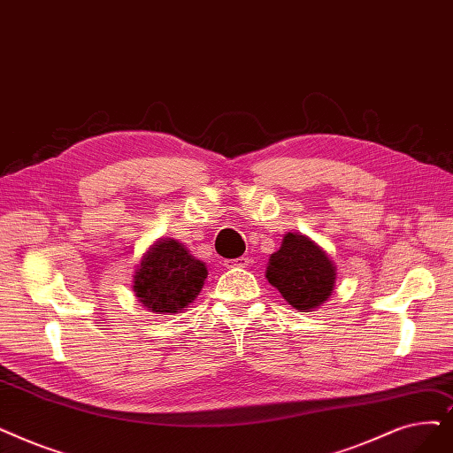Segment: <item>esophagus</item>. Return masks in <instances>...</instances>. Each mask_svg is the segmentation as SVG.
I'll return each mask as SVG.
<instances>
[{"label":"esophagus","mask_w":453,"mask_h":453,"mask_svg":"<svg viewBox=\"0 0 453 453\" xmlns=\"http://www.w3.org/2000/svg\"><path fill=\"white\" fill-rule=\"evenodd\" d=\"M251 263L250 257H239V259H229L226 261L227 268H246Z\"/></svg>","instance_id":"34e87169"}]
</instances>
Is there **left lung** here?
Wrapping results in <instances>:
<instances>
[{"instance_id":"8db88e82","label":"left lung","mask_w":453,"mask_h":453,"mask_svg":"<svg viewBox=\"0 0 453 453\" xmlns=\"http://www.w3.org/2000/svg\"><path fill=\"white\" fill-rule=\"evenodd\" d=\"M266 280L281 292L298 312L324 305L337 283V266L322 246L303 233H287L281 248L273 251L266 266Z\"/></svg>"}]
</instances>
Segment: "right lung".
Here are the masks:
<instances>
[{
	"label": "right lung",
	"instance_id": "add662e5",
	"mask_svg": "<svg viewBox=\"0 0 453 453\" xmlns=\"http://www.w3.org/2000/svg\"><path fill=\"white\" fill-rule=\"evenodd\" d=\"M207 266L175 239H157L134 266L133 292L150 312L178 314L200 296Z\"/></svg>",
	"mask_w": 453,
	"mask_h": 453
}]
</instances>
